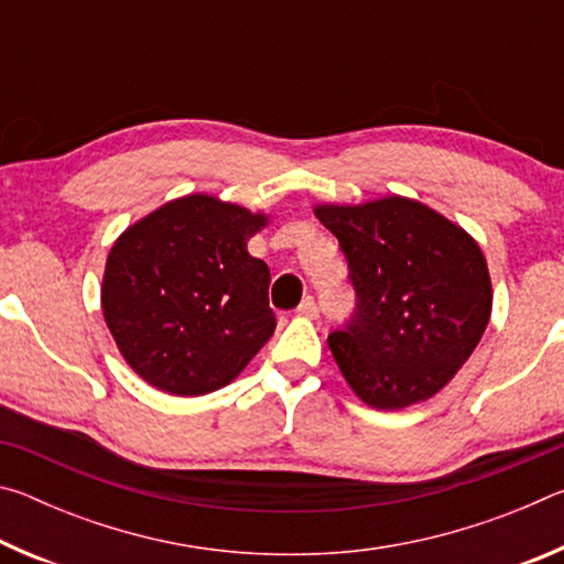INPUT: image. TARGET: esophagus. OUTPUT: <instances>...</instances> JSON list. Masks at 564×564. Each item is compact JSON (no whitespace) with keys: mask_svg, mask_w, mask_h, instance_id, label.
I'll return each mask as SVG.
<instances>
[{"mask_svg":"<svg viewBox=\"0 0 564 564\" xmlns=\"http://www.w3.org/2000/svg\"><path fill=\"white\" fill-rule=\"evenodd\" d=\"M299 316H303V318H318V305H316V301L311 299V295H305L303 303L299 305Z\"/></svg>","mask_w":564,"mask_h":564,"instance_id":"esophagus-1","label":"esophagus"}]
</instances>
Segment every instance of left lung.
<instances>
[{
    "mask_svg": "<svg viewBox=\"0 0 564 564\" xmlns=\"http://www.w3.org/2000/svg\"><path fill=\"white\" fill-rule=\"evenodd\" d=\"M356 285L348 330L328 336L362 403L400 410L433 398L473 356L492 313L488 261L463 226L415 198L316 204Z\"/></svg>",
    "mask_w": 564,
    "mask_h": 564,
    "instance_id": "8db88e82",
    "label": "left lung"
}]
</instances>
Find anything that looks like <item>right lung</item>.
I'll use <instances>...</instances> for the list:
<instances>
[{
    "label": "right lung",
    "mask_w": 564,
    "mask_h": 564,
    "mask_svg": "<svg viewBox=\"0 0 564 564\" xmlns=\"http://www.w3.org/2000/svg\"><path fill=\"white\" fill-rule=\"evenodd\" d=\"M271 216L188 194L131 224L107 256L101 313L127 366L169 395L214 393L275 330L271 271L248 253Z\"/></svg>",
    "instance_id": "add662e5"
}]
</instances>
